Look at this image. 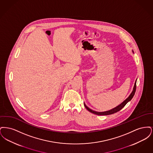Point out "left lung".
Returning a JSON list of instances; mask_svg holds the SVG:
<instances>
[{
	"instance_id": "1",
	"label": "left lung",
	"mask_w": 153,
	"mask_h": 153,
	"mask_svg": "<svg viewBox=\"0 0 153 153\" xmlns=\"http://www.w3.org/2000/svg\"><path fill=\"white\" fill-rule=\"evenodd\" d=\"M136 88H137V80L135 82V84H134V87L133 88V91L132 92L130 95L128 96V97L127 99H126L122 103H121L120 105H119L118 106H117V107L113 108V109H111L109 111H105V112H96L95 111H93L92 109L89 108L87 106L84 104V106L86 108V109H87L88 111H89L90 112L92 113V114H94L95 115H111V114H115L117 112L119 111L120 109H122L126 105V104L128 102H130L132 99V98L133 97V96L135 95V91H136Z\"/></svg>"
}]
</instances>
